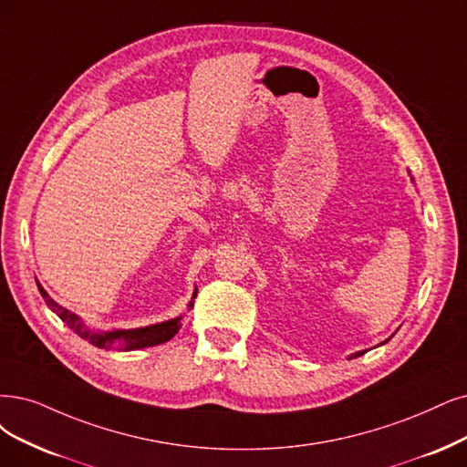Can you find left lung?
I'll return each instance as SVG.
<instances>
[{"mask_svg":"<svg viewBox=\"0 0 467 467\" xmlns=\"http://www.w3.org/2000/svg\"><path fill=\"white\" fill-rule=\"evenodd\" d=\"M385 342H387V340H385ZM361 354H364V352H356V354H352L350 358H358V356H361Z\"/></svg>","mask_w":467,"mask_h":467,"instance_id":"obj_1","label":"left lung"}]
</instances>
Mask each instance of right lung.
Segmentation results:
<instances>
[{
    "label": "right lung",
    "mask_w": 467,
    "mask_h": 467,
    "mask_svg": "<svg viewBox=\"0 0 467 467\" xmlns=\"http://www.w3.org/2000/svg\"><path fill=\"white\" fill-rule=\"evenodd\" d=\"M38 290H40V295L44 296L46 304L51 307V312H56L61 321H65L75 333L80 335V338L88 340L90 344H94V347H98V348H111V347H115V344L120 350L148 348V347H155V344H163V342L171 340L181 329L182 316L175 317V319L163 321V323H155V325H150V327H140V329H127V331L117 329V331H106V333L92 331L80 321L78 316H75L73 312H68V309L61 307L57 302L51 300L47 296V292L40 285H38ZM192 298H196V292H194ZM192 306H194L192 302L188 304V307H192Z\"/></svg>",
    "instance_id": "right-lung-1"
}]
</instances>
